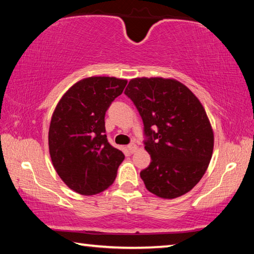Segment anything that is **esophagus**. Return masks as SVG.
<instances>
[{
	"label": "esophagus",
	"instance_id": "34e87169",
	"mask_svg": "<svg viewBox=\"0 0 254 254\" xmlns=\"http://www.w3.org/2000/svg\"><path fill=\"white\" fill-rule=\"evenodd\" d=\"M128 150H130V152H132V153H134L137 149H139V147H137V145L135 144V143H131V144H128Z\"/></svg>",
	"mask_w": 254,
	"mask_h": 254
}]
</instances>
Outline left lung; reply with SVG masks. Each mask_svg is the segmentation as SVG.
<instances>
[{"label": "left lung", "instance_id": "left-lung-1", "mask_svg": "<svg viewBox=\"0 0 254 254\" xmlns=\"http://www.w3.org/2000/svg\"><path fill=\"white\" fill-rule=\"evenodd\" d=\"M124 94L142 118L144 149L151 157L140 173L145 188L173 199L191 190L208 168L214 133L204 106L186 85L174 78L137 77Z\"/></svg>", "mask_w": 254, "mask_h": 254}]
</instances>
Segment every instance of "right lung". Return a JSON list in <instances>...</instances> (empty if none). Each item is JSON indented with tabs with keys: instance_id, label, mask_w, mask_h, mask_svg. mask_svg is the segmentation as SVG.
I'll use <instances>...</instances> for the list:
<instances>
[{
	"instance_id": "add662e5",
	"label": "right lung",
	"mask_w": 254,
	"mask_h": 254,
	"mask_svg": "<svg viewBox=\"0 0 254 254\" xmlns=\"http://www.w3.org/2000/svg\"><path fill=\"white\" fill-rule=\"evenodd\" d=\"M127 79L92 76L75 83L53 113L48 144L54 168L80 195H95L114 183L124 154L107 142L105 112Z\"/></svg>"
}]
</instances>
